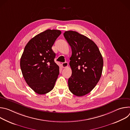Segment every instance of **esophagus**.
Returning a JSON list of instances; mask_svg holds the SVG:
<instances>
[{
    "label": "esophagus",
    "instance_id": "34e87169",
    "mask_svg": "<svg viewBox=\"0 0 130 130\" xmlns=\"http://www.w3.org/2000/svg\"><path fill=\"white\" fill-rule=\"evenodd\" d=\"M68 65V64L67 62H64V63H62V66L63 68H65V67H67Z\"/></svg>",
    "mask_w": 130,
    "mask_h": 130
}]
</instances>
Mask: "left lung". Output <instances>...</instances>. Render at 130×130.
I'll list each match as a JSON object with an SVG mask.
<instances>
[{"label":"left lung","mask_w":130,"mask_h":130,"mask_svg":"<svg viewBox=\"0 0 130 130\" xmlns=\"http://www.w3.org/2000/svg\"><path fill=\"white\" fill-rule=\"evenodd\" d=\"M64 36L72 50L69 89L73 95L83 96L94 88L101 78L103 66L102 55L96 44L87 37L73 31H65Z\"/></svg>","instance_id":"8db88e82"}]
</instances>
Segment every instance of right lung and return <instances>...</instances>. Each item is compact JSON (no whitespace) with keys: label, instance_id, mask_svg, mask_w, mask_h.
<instances>
[{"label":"right lung","instance_id":"right-lung-1","mask_svg":"<svg viewBox=\"0 0 130 130\" xmlns=\"http://www.w3.org/2000/svg\"><path fill=\"white\" fill-rule=\"evenodd\" d=\"M61 34L58 30L48 29L31 39L25 47L20 66L27 84L36 93H48L54 87L59 74V67L54 61L52 49Z\"/></svg>","mask_w":130,"mask_h":130}]
</instances>
